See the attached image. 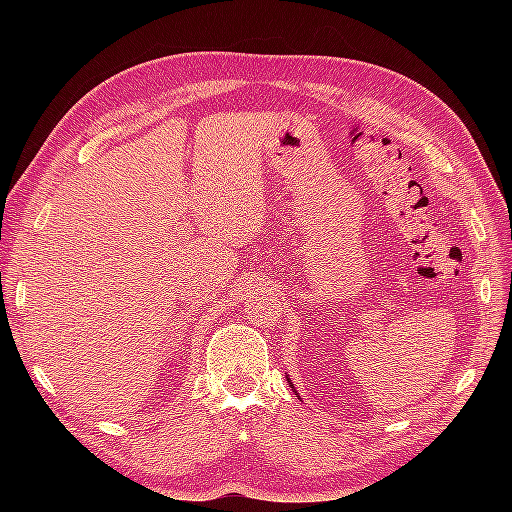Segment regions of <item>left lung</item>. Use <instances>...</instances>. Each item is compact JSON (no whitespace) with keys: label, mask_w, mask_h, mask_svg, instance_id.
I'll return each mask as SVG.
<instances>
[{"label":"left lung","mask_w":512,"mask_h":512,"mask_svg":"<svg viewBox=\"0 0 512 512\" xmlns=\"http://www.w3.org/2000/svg\"><path fill=\"white\" fill-rule=\"evenodd\" d=\"M286 380H288V384H290V389H292V391H294V384H292V380H290V376H286ZM294 395H297V397H299V393H297V391H294ZM299 399H301V397H299Z\"/></svg>","instance_id":"left-lung-1"}]
</instances>
